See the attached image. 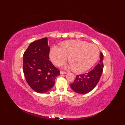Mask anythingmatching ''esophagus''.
Instances as JSON below:
<instances>
[{
  "label": "esophagus",
  "mask_w": 125,
  "mask_h": 125,
  "mask_svg": "<svg viewBox=\"0 0 125 125\" xmlns=\"http://www.w3.org/2000/svg\"><path fill=\"white\" fill-rule=\"evenodd\" d=\"M66 73H67L64 72V71H60V74H61V75H62V74H66Z\"/></svg>",
  "instance_id": "34e87169"
}]
</instances>
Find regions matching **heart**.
Listing matches in <instances>:
<instances>
[{
	"label": "heart",
	"mask_w": 125,
	"mask_h": 125,
	"mask_svg": "<svg viewBox=\"0 0 125 125\" xmlns=\"http://www.w3.org/2000/svg\"><path fill=\"white\" fill-rule=\"evenodd\" d=\"M70 63L67 66L76 73L84 72L91 68L99 56V50L94 44L78 40L65 41L60 48L53 46L49 53L50 60L60 65L68 59Z\"/></svg>",
	"instance_id": "heart-1"
}]
</instances>
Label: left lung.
Here are the masks:
<instances>
[{
	"label": "left lung",
	"mask_w": 125,
	"mask_h": 125,
	"mask_svg": "<svg viewBox=\"0 0 125 125\" xmlns=\"http://www.w3.org/2000/svg\"><path fill=\"white\" fill-rule=\"evenodd\" d=\"M103 58V54L100 52L99 62L94 69L76 76L73 83L70 84L71 88L74 92L83 94L90 92L94 88L102 75L104 68Z\"/></svg>",
	"instance_id": "left-lung-1"
}]
</instances>
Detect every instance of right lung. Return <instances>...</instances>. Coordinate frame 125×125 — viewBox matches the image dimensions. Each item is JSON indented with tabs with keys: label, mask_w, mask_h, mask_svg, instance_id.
Wrapping results in <instances>:
<instances>
[{
	"label": "right lung",
	"mask_w": 125,
	"mask_h": 125,
	"mask_svg": "<svg viewBox=\"0 0 125 125\" xmlns=\"http://www.w3.org/2000/svg\"><path fill=\"white\" fill-rule=\"evenodd\" d=\"M50 48L44 38L29 45L23 55V71L29 85L38 93L49 91L60 75L59 70L49 61Z\"/></svg>",
	"instance_id": "add662e5"
}]
</instances>
